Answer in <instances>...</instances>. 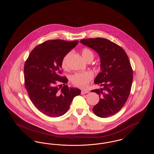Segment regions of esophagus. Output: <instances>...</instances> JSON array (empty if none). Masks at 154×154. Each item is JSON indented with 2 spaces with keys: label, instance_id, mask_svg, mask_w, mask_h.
I'll list each match as a JSON object with an SVG mask.
<instances>
[{
  "label": "esophagus",
  "instance_id": "1",
  "mask_svg": "<svg viewBox=\"0 0 154 154\" xmlns=\"http://www.w3.org/2000/svg\"><path fill=\"white\" fill-rule=\"evenodd\" d=\"M89 92L88 91H85V90H82L81 91V94H86V93H88Z\"/></svg>",
  "mask_w": 154,
  "mask_h": 154
}]
</instances>
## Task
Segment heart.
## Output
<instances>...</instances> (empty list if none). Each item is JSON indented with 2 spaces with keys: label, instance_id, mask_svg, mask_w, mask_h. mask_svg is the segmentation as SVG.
I'll list each match as a JSON object with an SVG mask.
<instances>
[{
  "label": "heart",
  "instance_id": "heart-1",
  "mask_svg": "<svg viewBox=\"0 0 154 154\" xmlns=\"http://www.w3.org/2000/svg\"><path fill=\"white\" fill-rule=\"evenodd\" d=\"M70 53H69L65 55L62 60V67L64 69L68 68L67 62ZM82 57L86 60H93L94 54L92 51L88 48H84L81 51ZM93 75L91 72H84L81 73H76L72 75L70 78L72 84L74 86L80 88H85L89 85L91 81L92 80Z\"/></svg>",
  "mask_w": 154,
  "mask_h": 154
}]
</instances>
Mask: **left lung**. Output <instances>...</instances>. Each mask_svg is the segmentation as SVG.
Returning a JSON list of instances; mask_svg holds the SVG:
<instances>
[{
	"label": "left lung",
	"mask_w": 154,
	"mask_h": 154,
	"mask_svg": "<svg viewBox=\"0 0 154 154\" xmlns=\"http://www.w3.org/2000/svg\"><path fill=\"white\" fill-rule=\"evenodd\" d=\"M80 42L95 50L101 60V71L94 82L103 88L92 91L100 97L93 111L100 117L113 116L123 108L131 92L133 70L128 57L122 47L107 39L88 38Z\"/></svg>",
	"instance_id": "obj_1"
}]
</instances>
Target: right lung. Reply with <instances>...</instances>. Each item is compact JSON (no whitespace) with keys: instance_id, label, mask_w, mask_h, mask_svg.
Wrapping results in <instances>:
<instances>
[{"instance_id":"obj_1","label":"right lung","mask_w":154,"mask_h":154,"mask_svg":"<svg viewBox=\"0 0 154 154\" xmlns=\"http://www.w3.org/2000/svg\"><path fill=\"white\" fill-rule=\"evenodd\" d=\"M78 42L62 39L45 41L31 51L25 62V85L28 95L36 108L50 117L64 115L74 97L81 94L79 89L66 85L68 79L61 75L62 60Z\"/></svg>"}]
</instances>
